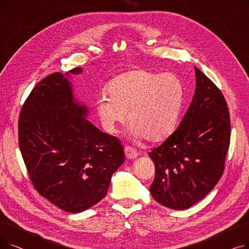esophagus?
I'll list each match as a JSON object with an SVG mask.
<instances>
[{
	"label": "esophagus",
	"mask_w": 249,
	"mask_h": 249,
	"mask_svg": "<svg viewBox=\"0 0 249 249\" xmlns=\"http://www.w3.org/2000/svg\"><path fill=\"white\" fill-rule=\"evenodd\" d=\"M124 151H125L126 158H127L128 160H134V159H136L137 156L139 155V153H138L135 149L131 148L130 146H125Z\"/></svg>",
	"instance_id": "obj_1"
}]
</instances>
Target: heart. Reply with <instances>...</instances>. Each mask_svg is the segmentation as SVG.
Instances as JSON below:
<instances>
[{"instance_id": "heart-1", "label": "heart", "mask_w": 249, "mask_h": 249, "mask_svg": "<svg viewBox=\"0 0 249 249\" xmlns=\"http://www.w3.org/2000/svg\"><path fill=\"white\" fill-rule=\"evenodd\" d=\"M106 90L109 98L101 97L96 111L108 132H118L126 123L127 114L130 134L135 140L160 142L175 131L185 95L178 75L130 71L113 78Z\"/></svg>"}]
</instances>
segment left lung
Here are the masks:
<instances>
[{"label":"left lung","instance_id":"obj_1","mask_svg":"<svg viewBox=\"0 0 249 249\" xmlns=\"http://www.w3.org/2000/svg\"><path fill=\"white\" fill-rule=\"evenodd\" d=\"M196 89L178 129L148 153L155 165L149 190L160 205L184 210L217 185L230 144L227 103L215 84L195 67Z\"/></svg>","mask_w":249,"mask_h":249}]
</instances>
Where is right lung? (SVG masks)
<instances>
[{"label":"right lung","mask_w":249,"mask_h":249,"mask_svg":"<svg viewBox=\"0 0 249 249\" xmlns=\"http://www.w3.org/2000/svg\"><path fill=\"white\" fill-rule=\"evenodd\" d=\"M39 82L20 112L19 147L34 188L50 203L80 213L106 197L113 174L125 160L120 140L86 119L73 98L71 74Z\"/></svg>","instance_id":"1"}]
</instances>
